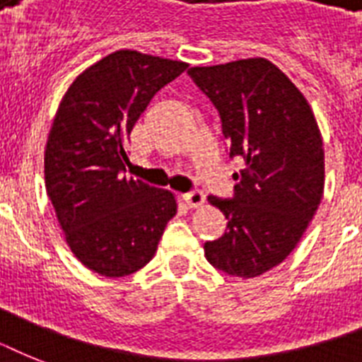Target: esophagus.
I'll return each instance as SVG.
<instances>
[{
    "label": "esophagus",
    "instance_id": "1",
    "mask_svg": "<svg viewBox=\"0 0 362 362\" xmlns=\"http://www.w3.org/2000/svg\"><path fill=\"white\" fill-rule=\"evenodd\" d=\"M184 201H186L189 209H199V206L204 204V193L199 192V189H193V192L184 195Z\"/></svg>",
    "mask_w": 362,
    "mask_h": 362
}]
</instances>
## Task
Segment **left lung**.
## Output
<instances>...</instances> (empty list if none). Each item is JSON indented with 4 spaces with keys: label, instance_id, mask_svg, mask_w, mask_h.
I'll list each match as a JSON object with an SVG mask.
<instances>
[{
    "label": "left lung",
    "instance_id": "left-lung-1",
    "mask_svg": "<svg viewBox=\"0 0 362 362\" xmlns=\"http://www.w3.org/2000/svg\"><path fill=\"white\" fill-rule=\"evenodd\" d=\"M220 112L229 158L246 167L233 199L209 197L226 214L221 238L204 242V257L229 276L255 278L293 252L320 206L325 152L300 90L264 58L187 71Z\"/></svg>",
    "mask_w": 362,
    "mask_h": 362
}]
</instances>
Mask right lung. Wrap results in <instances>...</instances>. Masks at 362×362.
I'll list each match as a JSON object with an SVG mask.
<instances>
[{"mask_svg": "<svg viewBox=\"0 0 362 362\" xmlns=\"http://www.w3.org/2000/svg\"><path fill=\"white\" fill-rule=\"evenodd\" d=\"M187 64L118 50L76 76L45 150L48 199L71 252L93 272L120 278L153 257L176 199L125 178V148L150 99Z\"/></svg>", "mask_w": 362, "mask_h": 362, "instance_id": "obj_1", "label": "right lung"}]
</instances>
